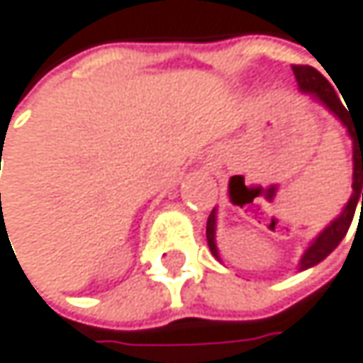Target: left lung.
<instances>
[{"label":"left lung","instance_id":"left-lung-1","mask_svg":"<svg viewBox=\"0 0 363 363\" xmlns=\"http://www.w3.org/2000/svg\"><path fill=\"white\" fill-rule=\"evenodd\" d=\"M293 72H295L299 90L306 92V94H312L318 103H323L335 118H338L347 126V131H349V135L353 140V194H351L347 206L342 208V213L320 232V235L312 241V245L306 250V254L301 256L299 271H303V269H310V267L318 264L320 260H325L335 247L340 245V241L347 237V232L351 228L357 204H362L363 215V120L357 122V120H353V116H349V111H347L349 107H345L338 92L331 88V84L316 68H312V66H293ZM215 223H217V215L213 211L208 215V221H206V241H208V247H211L213 256L219 258L217 243H215Z\"/></svg>","mask_w":363,"mask_h":363}]
</instances>
